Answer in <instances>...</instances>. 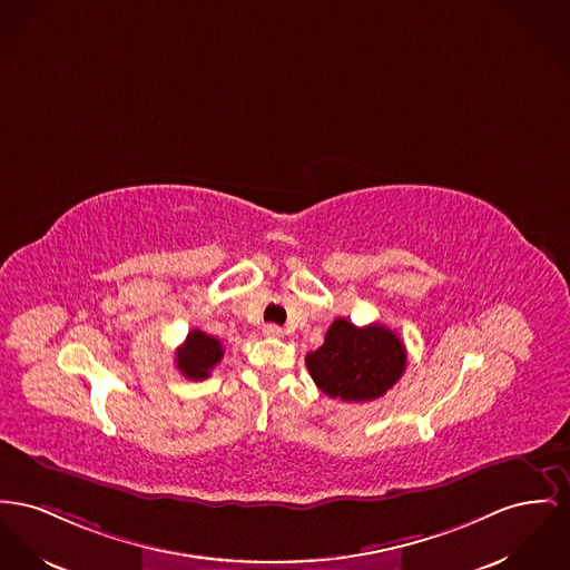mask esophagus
<instances>
[{
    "instance_id": "obj_1",
    "label": "esophagus",
    "mask_w": 570,
    "mask_h": 570,
    "mask_svg": "<svg viewBox=\"0 0 570 570\" xmlns=\"http://www.w3.org/2000/svg\"><path fill=\"white\" fill-rule=\"evenodd\" d=\"M264 335L266 337H283V328L276 326V324H266L264 326Z\"/></svg>"
}]
</instances>
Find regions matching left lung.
Returning <instances> with one entry per match:
<instances>
[{"label": "left lung", "instance_id": "obj_1", "mask_svg": "<svg viewBox=\"0 0 570 570\" xmlns=\"http://www.w3.org/2000/svg\"><path fill=\"white\" fill-rule=\"evenodd\" d=\"M313 382L343 402H370L382 397L406 370V347L386 326H354L337 317L324 343L306 354Z\"/></svg>", "mask_w": 570, "mask_h": 570}]
</instances>
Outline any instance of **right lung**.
Instances as JSON below:
<instances>
[{
  "label": "right lung",
  "instance_id": "1",
  "mask_svg": "<svg viewBox=\"0 0 570 570\" xmlns=\"http://www.w3.org/2000/svg\"><path fill=\"white\" fill-rule=\"evenodd\" d=\"M225 356L223 343L198 328H194L188 333L184 345L177 350L175 361H177V370L190 380L209 379L212 370L220 363V358Z\"/></svg>",
  "mask_w": 570,
  "mask_h": 570
}]
</instances>
